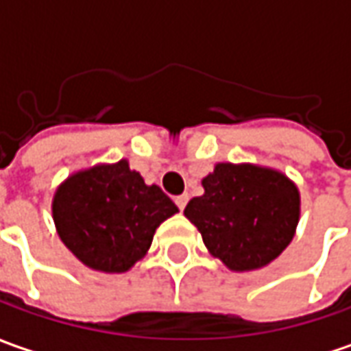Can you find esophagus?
<instances>
[{"instance_id":"esophagus-1","label":"esophagus","mask_w":351,"mask_h":351,"mask_svg":"<svg viewBox=\"0 0 351 351\" xmlns=\"http://www.w3.org/2000/svg\"><path fill=\"white\" fill-rule=\"evenodd\" d=\"M175 202H176V206H178V209L182 211L186 207V204H188V194H182V195H176L175 197Z\"/></svg>"}]
</instances>
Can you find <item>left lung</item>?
I'll return each mask as SVG.
<instances>
[{"instance_id": "8db88e82", "label": "left lung", "mask_w": 351, "mask_h": 351, "mask_svg": "<svg viewBox=\"0 0 351 351\" xmlns=\"http://www.w3.org/2000/svg\"><path fill=\"white\" fill-rule=\"evenodd\" d=\"M192 197L186 219L209 254L230 271H256L275 261L300 223V190L280 171L252 163H217Z\"/></svg>"}]
</instances>
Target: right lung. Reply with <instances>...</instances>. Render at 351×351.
Wrapping results in <instances>:
<instances>
[{"label": "right lung", "instance_id": "add662e5", "mask_svg": "<svg viewBox=\"0 0 351 351\" xmlns=\"http://www.w3.org/2000/svg\"><path fill=\"white\" fill-rule=\"evenodd\" d=\"M178 213L157 184L147 186L126 159L76 171L53 194L61 242L86 267L126 273L144 259L157 226Z\"/></svg>", "mask_w": 351, "mask_h": 351}]
</instances>
